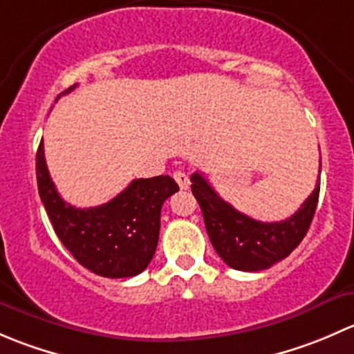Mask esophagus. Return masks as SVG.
<instances>
[{"mask_svg": "<svg viewBox=\"0 0 354 354\" xmlns=\"http://www.w3.org/2000/svg\"><path fill=\"white\" fill-rule=\"evenodd\" d=\"M173 178L176 180L178 187H180L181 190H187V188L190 187V178H188V174L185 173V171H174Z\"/></svg>", "mask_w": 354, "mask_h": 354, "instance_id": "esophagus-1", "label": "esophagus"}]
</instances>
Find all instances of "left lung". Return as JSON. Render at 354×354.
Instances as JSON below:
<instances>
[{
    "mask_svg": "<svg viewBox=\"0 0 354 354\" xmlns=\"http://www.w3.org/2000/svg\"><path fill=\"white\" fill-rule=\"evenodd\" d=\"M190 181L214 250L226 266L246 272L269 269L301 243L312 224L320 192L317 183L313 194L288 219L262 223L238 212L200 173L192 174Z\"/></svg>",
    "mask_w": 354,
    "mask_h": 354,
    "instance_id": "left-lung-1",
    "label": "left lung"
}]
</instances>
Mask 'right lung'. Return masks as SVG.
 Wrapping results in <instances>:
<instances>
[{
    "label": "right lung",
    "instance_id": "right-lung-1",
    "mask_svg": "<svg viewBox=\"0 0 354 354\" xmlns=\"http://www.w3.org/2000/svg\"><path fill=\"white\" fill-rule=\"evenodd\" d=\"M35 174L55 233L80 266L113 279L133 277L147 269L159 241L162 203L180 190L173 178L133 180L108 203L77 209L59 197L46 166L42 142Z\"/></svg>",
    "mask_w": 354,
    "mask_h": 354
}]
</instances>
